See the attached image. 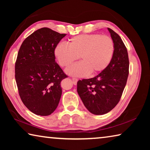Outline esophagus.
<instances>
[{
    "instance_id": "34e87169",
    "label": "esophagus",
    "mask_w": 150,
    "mask_h": 150,
    "mask_svg": "<svg viewBox=\"0 0 150 150\" xmlns=\"http://www.w3.org/2000/svg\"><path fill=\"white\" fill-rule=\"evenodd\" d=\"M72 81H73V83L75 85H77V81H78V79L77 78H72Z\"/></svg>"
}]
</instances>
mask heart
I'll return each mask as SVG.
<instances>
[{
    "label": "heart",
    "instance_id": "heart-1",
    "mask_svg": "<svg viewBox=\"0 0 150 150\" xmlns=\"http://www.w3.org/2000/svg\"><path fill=\"white\" fill-rule=\"evenodd\" d=\"M114 52L115 44L111 38L98 34L77 35L69 40L67 45L59 44L54 50L55 56L63 67H69L79 57L81 63L66 70L67 74L78 77L103 71L110 64Z\"/></svg>",
    "mask_w": 150,
    "mask_h": 150
}]
</instances>
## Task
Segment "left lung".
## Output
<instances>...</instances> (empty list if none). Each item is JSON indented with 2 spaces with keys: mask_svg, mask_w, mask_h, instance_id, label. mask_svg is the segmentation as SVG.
I'll return each instance as SVG.
<instances>
[{
  "mask_svg": "<svg viewBox=\"0 0 150 150\" xmlns=\"http://www.w3.org/2000/svg\"><path fill=\"white\" fill-rule=\"evenodd\" d=\"M115 44L110 64L96 77L77 82V93L87 110L93 115L108 113L118 103L129 73L126 47L119 35L108 28Z\"/></svg>",
  "mask_w": 150,
  "mask_h": 150,
  "instance_id": "left-lung-1",
  "label": "left lung"
}]
</instances>
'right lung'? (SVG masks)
Wrapping results in <instances>:
<instances>
[{
    "mask_svg": "<svg viewBox=\"0 0 150 150\" xmlns=\"http://www.w3.org/2000/svg\"><path fill=\"white\" fill-rule=\"evenodd\" d=\"M65 34L48 28L33 32L24 40L15 63V79L20 98L35 115H50L57 107L67 77L55 62V48Z\"/></svg>",
    "mask_w": 150,
    "mask_h": 150,
    "instance_id": "right-lung-1",
    "label": "right lung"
}]
</instances>
